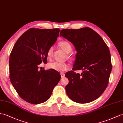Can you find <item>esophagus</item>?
I'll use <instances>...</instances> for the list:
<instances>
[{"label":"esophagus","instance_id":"esophagus-1","mask_svg":"<svg viewBox=\"0 0 123 123\" xmlns=\"http://www.w3.org/2000/svg\"><path fill=\"white\" fill-rule=\"evenodd\" d=\"M60 74H61V78H63V77H64V76H65V74H64V73L61 72V73H60Z\"/></svg>","mask_w":123,"mask_h":123}]
</instances>
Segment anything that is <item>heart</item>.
<instances>
[{"label":"heart","mask_w":123,"mask_h":123,"mask_svg":"<svg viewBox=\"0 0 123 123\" xmlns=\"http://www.w3.org/2000/svg\"><path fill=\"white\" fill-rule=\"evenodd\" d=\"M59 45L62 49L66 53H70L72 50V46L69 42L67 41H62L59 43ZM53 47H50L48 49L47 52V56L48 59H51L53 55ZM49 67L50 68L58 71H64L67 70L68 67L65 63L59 62H53L49 64Z\"/></svg>","instance_id":"1"}]
</instances>
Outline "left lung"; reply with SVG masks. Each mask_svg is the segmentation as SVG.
I'll return each instance as SVG.
<instances>
[{
	"label": "left lung",
	"instance_id": "8db88e82",
	"mask_svg": "<svg viewBox=\"0 0 123 123\" xmlns=\"http://www.w3.org/2000/svg\"><path fill=\"white\" fill-rule=\"evenodd\" d=\"M60 36L74 46L77 53L73 71L65 77L68 79L65 90L68 98L78 103H88L104 92L112 71L111 54L102 37L88 27L62 29ZM82 70L81 74L75 70Z\"/></svg>",
	"mask_w": 123,
	"mask_h": 123
}]
</instances>
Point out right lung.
<instances>
[{
    "mask_svg": "<svg viewBox=\"0 0 123 123\" xmlns=\"http://www.w3.org/2000/svg\"><path fill=\"white\" fill-rule=\"evenodd\" d=\"M60 30L31 28L17 41L9 58L10 80L24 100L39 104L50 98L61 75L53 69L39 70L38 65L47 63V52L59 36Z\"/></svg>",
    "mask_w": 123,
    "mask_h": 123,
    "instance_id": "right-lung-1",
    "label": "right lung"
}]
</instances>
